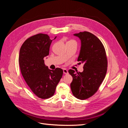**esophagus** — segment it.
<instances>
[{
	"instance_id": "obj_1",
	"label": "esophagus",
	"mask_w": 128,
	"mask_h": 128,
	"mask_svg": "<svg viewBox=\"0 0 128 128\" xmlns=\"http://www.w3.org/2000/svg\"><path fill=\"white\" fill-rule=\"evenodd\" d=\"M63 72H64V74H68V70H67V69H63Z\"/></svg>"
}]
</instances>
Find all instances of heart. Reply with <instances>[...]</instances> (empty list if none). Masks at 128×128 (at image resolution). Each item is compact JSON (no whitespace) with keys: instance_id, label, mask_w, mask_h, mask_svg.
<instances>
[{"instance_id":"heart-1","label":"heart","mask_w":128,"mask_h":128,"mask_svg":"<svg viewBox=\"0 0 128 128\" xmlns=\"http://www.w3.org/2000/svg\"><path fill=\"white\" fill-rule=\"evenodd\" d=\"M70 41H74V40H70Z\"/></svg>"}]
</instances>
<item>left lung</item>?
<instances>
[{
  "label": "left lung",
  "instance_id": "left-lung-1",
  "mask_svg": "<svg viewBox=\"0 0 128 128\" xmlns=\"http://www.w3.org/2000/svg\"><path fill=\"white\" fill-rule=\"evenodd\" d=\"M81 40V48L77 61L83 63V72L69 69L72 77L70 88L77 99L85 100L97 92L105 77L107 69V58L104 46L94 34L88 32L74 34Z\"/></svg>",
  "mask_w": 128,
  "mask_h": 128
}]
</instances>
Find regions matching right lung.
<instances>
[{
  "label": "right lung",
  "mask_w": 128,
  "mask_h": 128,
  "mask_svg": "<svg viewBox=\"0 0 128 128\" xmlns=\"http://www.w3.org/2000/svg\"><path fill=\"white\" fill-rule=\"evenodd\" d=\"M52 41L47 34H36L25 40L19 53L23 77L34 94L42 99L54 95L63 75L62 69L51 70L45 65L44 58L49 54Z\"/></svg>",
  "instance_id": "1"
}]
</instances>
